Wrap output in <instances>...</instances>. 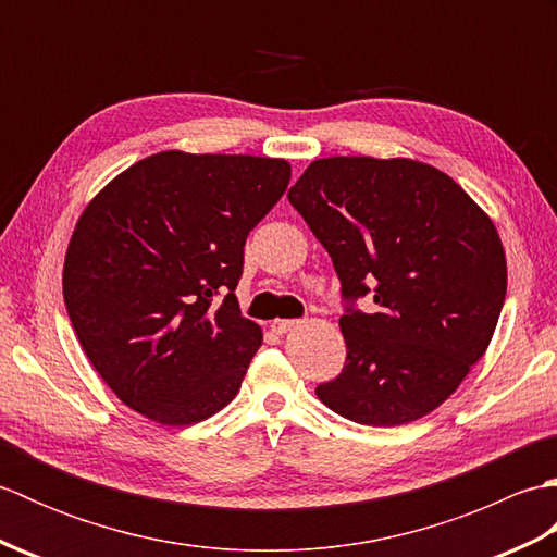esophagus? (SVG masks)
I'll return each instance as SVG.
<instances>
[{
	"label": "esophagus",
	"mask_w": 557,
	"mask_h": 557,
	"mask_svg": "<svg viewBox=\"0 0 557 557\" xmlns=\"http://www.w3.org/2000/svg\"><path fill=\"white\" fill-rule=\"evenodd\" d=\"M301 325V321H272V330H275L277 335H287L292 330H297Z\"/></svg>",
	"instance_id": "1"
}]
</instances>
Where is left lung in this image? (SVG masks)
<instances>
[{
    "instance_id": "obj_1",
    "label": "left lung",
    "mask_w": 557,
    "mask_h": 557,
    "mask_svg": "<svg viewBox=\"0 0 557 557\" xmlns=\"http://www.w3.org/2000/svg\"><path fill=\"white\" fill-rule=\"evenodd\" d=\"M289 203L333 258L349 301L347 363L315 387L339 417L401 425L455 393L498 325L505 248L493 220L453 176L409 158H323ZM371 293L373 314L352 309Z\"/></svg>"
}]
</instances>
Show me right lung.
I'll list each match as a JSON object with an SVG mask.
<instances>
[{"label": "right lung", "mask_w": 557, "mask_h": 557, "mask_svg": "<svg viewBox=\"0 0 557 557\" xmlns=\"http://www.w3.org/2000/svg\"><path fill=\"white\" fill-rule=\"evenodd\" d=\"M289 176L280 158L162 150L81 212L64 304L92 369L126 407L191 425L239 393L263 345L234 297L244 244Z\"/></svg>", "instance_id": "add662e5"}]
</instances>
